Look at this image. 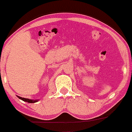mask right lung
<instances>
[{"label": "right lung", "instance_id": "right-lung-1", "mask_svg": "<svg viewBox=\"0 0 132 132\" xmlns=\"http://www.w3.org/2000/svg\"><path fill=\"white\" fill-rule=\"evenodd\" d=\"M18 98H19L20 99L22 100L23 101L26 102H28V103H35L36 102L38 101V100H31V99H28V98H22L21 96H17Z\"/></svg>", "mask_w": 132, "mask_h": 132}]
</instances>
